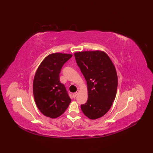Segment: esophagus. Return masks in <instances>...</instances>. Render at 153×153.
Returning <instances> with one entry per match:
<instances>
[{"mask_svg":"<svg viewBox=\"0 0 153 153\" xmlns=\"http://www.w3.org/2000/svg\"><path fill=\"white\" fill-rule=\"evenodd\" d=\"M78 93V91H76V92H75V93H74V94H73V97H74V98H75V97L77 96Z\"/></svg>","mask_w":153,"mask_h":153,"instance_id":"obj_1","label":"esophagus"}]
</instances>
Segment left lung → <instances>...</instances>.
Segmentation results:
<instances>
[{
    "label": "left lung",
    "instance_id": "obj_1",
    "mask_svg": "<svg viewBox=\"0 0 153 153\" xmlns=\"http://www.w3.org/2000/svg\"><path fill=\"white\" fill-rule=\"evenodd\" d=\"M75 58L88 86V100L81 105L91 120L102 117L110 110L118 87V76L110 57L101 51L76 52Z\"/></svg>",
    "mask_w": 153,
    "mask_h": 153
}]
</instances>
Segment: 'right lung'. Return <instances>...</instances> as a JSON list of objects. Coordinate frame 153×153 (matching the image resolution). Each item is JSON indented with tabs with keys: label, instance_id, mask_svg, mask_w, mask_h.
I'll list each match as a JSON object with an SVG mask.
<instances>
[{
	"label": "right lung",
	"instance_id": "right-lung-1",
	"mask_svg": "<svg viewBox=\"0 0 153 153\" xmlns=\"http://www.w3.org/2000/svg\"><path fill=\"white\" fill-rule=\"evenodd\" d=\"M71 56L60 53L50 54L35 73L33 83L35 103L40 112L50 118L62 115L71 102L66 88L60 81V73Z\"/></svg>",
	"mask_w": 153,
	"mask_h": 153
}]
</instances>
